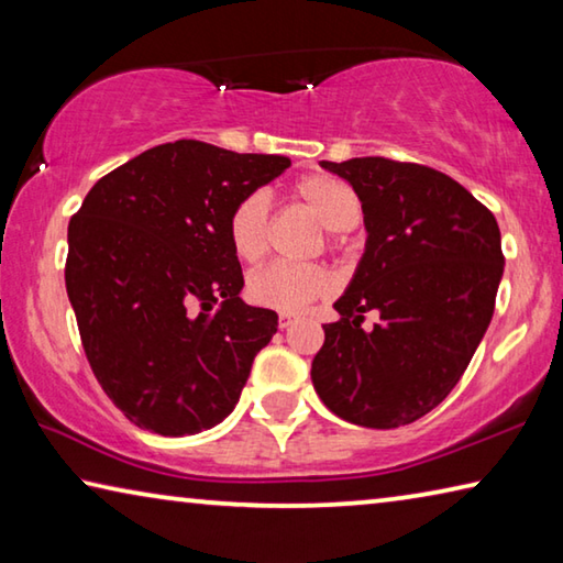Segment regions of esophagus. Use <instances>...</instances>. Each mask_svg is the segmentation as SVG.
<instances>
[{"instance_id": "esophagus-1", "label": "esophagus", "mask_w": 563, "mask_h": 563, "mask_svg": "<svg viewBox=\"0 0 563 563\" xmlns=\"http://www.w3.org/2000/svg\"><path fill=\"white\" fill-rule=\"evenodd\" d=\"M295 322V316H290V312H280V318H278V325L285 330V328H290Z\"/></svg>"}]
</instances>
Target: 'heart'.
I'll list each match as a JSON object with an SVG mask.
<instances>
[{"label": "heart", "instance_id": "obj_1", "mask_svg": "<svg viewBox=\"0 0 563 563\" xmlns=\"http://www.w3.org/2000/svg\"><path fill=\"white\" fill-rule=\"evenodd\" d=\"M292 196L318 216L328 231H350L362 216L357 190L347 180L330 174L302 176L292 186ZM271 203L263 190L243 196L228 213L225 233L233 253L245 263H255L268 245ZM332 275L322 265L271 263L247 278V298L255 305L283 312H300L305 305L322 298L332 290Z\"/></svg>", "mask_w": 563, "mask_h": 563}]
</instances>
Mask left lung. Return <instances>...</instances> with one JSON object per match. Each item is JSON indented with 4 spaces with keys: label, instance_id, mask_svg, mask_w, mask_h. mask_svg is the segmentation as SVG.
<instances>
[{
    "label": "left lung",
    "instance_id": "8db88e82",
    "mask_svg": "<svg viewBox=\"0 0 563 563\" xmlns=\"http://www.w3.org/2000/svg\"><path fill=\"white\" fill-rule=\"evenodd\" d=\"M320 166L357 190L367 241L310 377L330 412L395 430L440 405L479 347L504 273L501 233L442 170L383 156ZM369 309L380 320L365 331Z\"/></svg>",
    "mask_w": 563,
    "mask_h": 563
}]
</instances>
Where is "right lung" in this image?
<instances>
[{"mask_svg":"<svg viewBox=\"0 0 563 563\" xmlns=\"http://www.w3.org/2000/svg\"><path fill=\"white\" fill-rule=\"evenodd\" d=\"M288 166L180 139L97 180L69 221L64 275L84 352L141 430L198 434L233 412L278 316L241 300L228 213Z\"/></svg>","mask_w":563,"mask_h":563,"instance_id":"obj_1","label":"right lung"}]
</instances>
